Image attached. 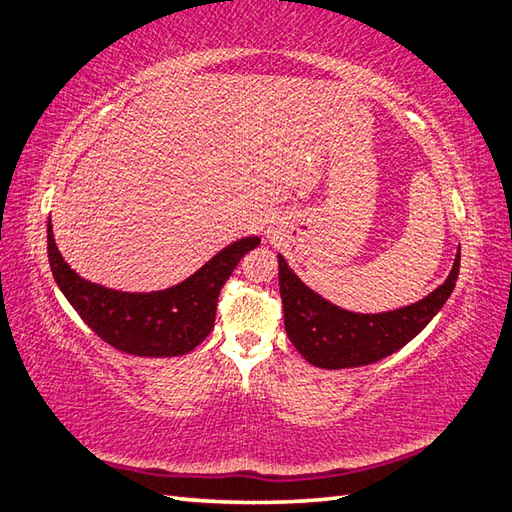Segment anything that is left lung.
<instances>
[{"label":"left lung","mask_w":512,"mask_h":512,"mask_svg":"<svg viewBox=\"0 0 512 512\" xmlns=\"http://www.w3.org/2000/svg\"><path fill=\"white\" fill-rule=\"evenodd\" d=\"M460 252L447 280L423 300L385 313H355L328 302L293 274L278 254L280 298L285 328L300 355L324 370L359 368L392 355L434 320L456 287Z\"/></svg>","instance_id":"obj_1"}]
</instances>
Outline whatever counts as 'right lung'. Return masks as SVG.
<instances>
[{
	"label": "right lung",
	"instance_id": "1",
	"mask_svg": "<svg viewBox=\"0 0 512 512\" xmlns=\"http://www.w3.org/2000/svg\"><path fill=\"white\" fill-rule=\"evenodd\" d=\"M260 245L258 236L223 247L179 285L129 293L81 278L65 263L48 221V258L56 285L92 331L113 348L138 357H179L197 348L214 326L217 300L241 258Z\"/></svg>",
	"mask_w": 512,
	"mask_h": 512
}]
</instances>
